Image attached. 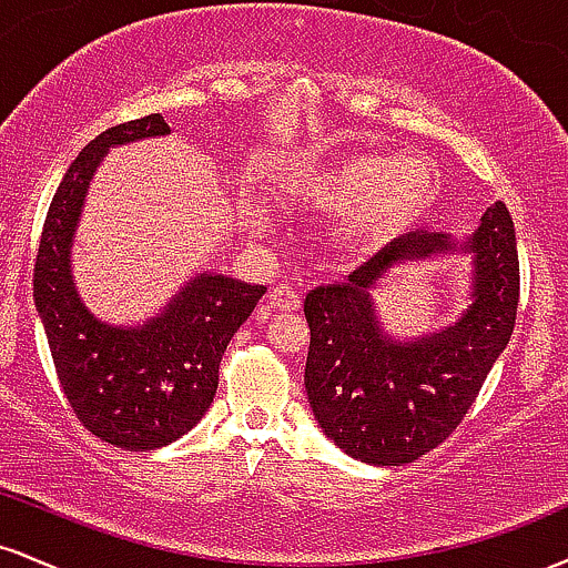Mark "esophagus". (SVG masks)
<instances>
[{"label":"esophagus","instance_id":"obj_1","mask_svg":"<svg viewBox=\"0 0 568 568\" xmlns=\"http://www.w3.org/2000/svg\"><path fill=\"white\" fill-rule=\"evenodd\" d=\"M270 304L275 306V310L293 312V310H298V304H302V296H298L291 285H277V288H272V293H270Z\"/></svg>","mask_w":568,"mask_h":568}]
</instances>
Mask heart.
<instances>
[{"label": "heart", "mask_w": 568, "mask_h": 568, "mask_svg": "<svg viewBox=\"0 0 568 568\" xmlns=\"http://www.w3.org/2000/svg\"><path fill=\"white\" fill-rule=\"evenodd\" d=\"M306 207L336 213V245H363L408 230L438 192V168L425 154L387 158L379 152H349L334 162L306 168L283 186ZM245 226L258 216L245 207Z\"/></svg>", "instance_id": "heart-1"}]
</instances>
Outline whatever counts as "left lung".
Returning <instances> with one entry per match:
<instances>
[{"label": "left lung", "mask_w": 568, "mask_h": 568, "mask_svg": "<svg viewBox=\"0 0 568 568\" xmlns=\"http://www.w3.org/2000/svg\"><path fill=\"white\" fill-rule=\"evenodd\" d=\"M456 251L440 232H410L389 243L342 285L306 293L310 323L304 387L317 425L344 454L368 465H406L440 446L465 419L518 315L520 270L515 226L494 202L470 251L473 304L459 323L395 342L382 331L374 293L397 266Z\"/></svg>", "instance_id": "8db88e82"}]
</instances>
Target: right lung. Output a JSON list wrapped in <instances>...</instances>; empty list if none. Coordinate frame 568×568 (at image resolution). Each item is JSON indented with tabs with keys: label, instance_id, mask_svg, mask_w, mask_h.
Returning a JSON list of instances; mask_svg holds the SVG:
<instances>
[{
	"label": "right lung",
	"instance_id": "1",
	"mask_svg": "<svg viewBox=\"0 0 568 568\" xmlns=\"http://www.w3.org/2000/svg\"><path fill=\"white\" fill-rule=\"evenodd\" d=\"M168 133L162 114H149L95 135L55 189L34 262V304L63 395L95 438L125 452H154L197 425L216 395L226 344L266 293L202 272L135 328L101 323L80 302L69 253L98 162L120 143Z\"/></svg>",
	"mask_w": 568,
	"mask_h": 568
}]
</instances>
